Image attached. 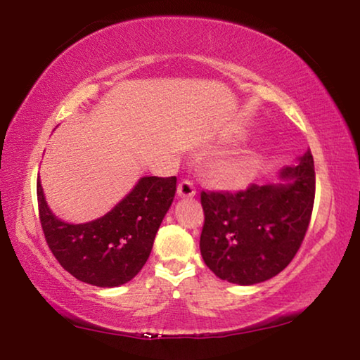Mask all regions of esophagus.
I'll return each instance as SVG.
<instances>
[{
	"instance_id": "1",
	"label": "esophagus",
	"mask_w": 360,
	"mask_h": 360,
	"mask_svg": "<svg viewBox=\"0 0 360 360\" xmlns=\"http://www.w3.org/2000/svg\"><path fill=\"white\" fill-rule=\"evenodd\" d=\"M195 193H197V191H195V187L191 181L179 182V186H178V197L179 198H192V197H195Z\"/></svg>"
}]
</instances>
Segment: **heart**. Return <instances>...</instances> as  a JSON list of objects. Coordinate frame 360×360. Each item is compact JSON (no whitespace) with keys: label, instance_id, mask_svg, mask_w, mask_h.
<instances>
[{"label":"heart","instance_id":"b5f03b06","mask_svg":"<svg viewBox=\"0 0 360 360\" xmlns=\"http://www.w3.org/2000/svg\"><path fill=\"white\" fill-rule=\"evenodd\" d=\"M255 160L251 155H230L219 163L216 178L229 188H243L252 181Z\"/></svg>","mask_w":360,"mask_h":360}]
</instances>
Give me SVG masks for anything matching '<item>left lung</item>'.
Instances as JSON below:
<instances>
[{
	"instance_id": "8db88e82",
	"label": "left lung",
	"mask_w": 360,
	"mask_h": 360,
	"mask_svg": "<svg viewBox=\"0 0 360 360\" xmlns=\"http://www.w3.org/2000/svg\"><path fill=\"white\" fill-rule=\"evenodd\" d=\"M279 169L278 181L245 192H202L200 251L224 281L252 285L276 276L294 259L311 219L316 178L311 150Z\"/></svg>"
}]
</instances>
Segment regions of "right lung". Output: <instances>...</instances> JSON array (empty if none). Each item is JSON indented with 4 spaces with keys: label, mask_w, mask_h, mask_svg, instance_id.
<instances>
[{
    "label": "right lung",
    "mask_w": 360,
    "mask_h": 360,
    "mask_svg": "<svg viewBox=\"0 0 360 360\" xmlns=\"http://www.w3.org/2000/svg\"><path fill=\"white\" fill-rule=\"evenodd\" d=\"M39 221L52 254L79 281L117 288L149 259L155 233L173 203L176 176H144L114 208L95 221L70 224L49 208L38 179Z\"/></svg>",
    "instance_id": "obj_1"
}]
</instances>
